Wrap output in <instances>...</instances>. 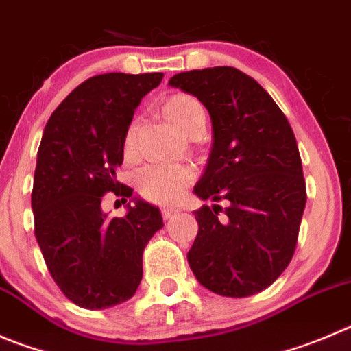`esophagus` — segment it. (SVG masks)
Instances as JSON below:
<instances>
[{"label":"esophagus","instance_id":"1","mask_svg":"<svg viewBox=\"0 0 351 351\" xmlns=\"http://www.w3.org/2000/svg\"><path fill=\"white\" fill-rule=\"evenodd\" d=\"M176 213H178V209H173V208H162V209H160V215H162V218H165V220H169V218H173Z\"/></svg>","mask_w":351,"mask_h":351}]
</instances>
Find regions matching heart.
<instances>
[{
  "mask_svg": "<svg viewBox=\"0 0 351 351\" xmlns=\"http://www.w3.org/2000/svg\"><path fill=\"white\" fill-rule=\"evenodd\" d=\"M160 110L166 119L186 136L201 135L206 126V110L192 95L175 93L162 100ZM138 126L135 121L128 124L123 136V156L128 160L136 157ZM195 180V169L180 165H150L136 173L135 185L138 194L154 204H173Z\"/></svg>",
  "mask_w": 351,
  "mask_h": 351,
  "instance_id": "1",
  "label": "heart"
}]
</instances>
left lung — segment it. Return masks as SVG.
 <instances>
[{
    "label": "left lung",
    "instance_id": "left-lung-1",
    "mask_svg": "<svg viewBox=\"0 0 351 351\" xmlns=\"http://www.w3.org/2000/svg\"><path fill=\"white\" fill-rule=\"evenodd\" d=\"M169 84L197 97L213 121V149L195 194L230 202L195 211L199 232L186 254L192 271L220 296L261 293L293 260L306 204L293 130L274 98L235 67L180 72Z\"/></svg>",
    "mask_w": 351,
    "mask_h": 351
}]
</instances>
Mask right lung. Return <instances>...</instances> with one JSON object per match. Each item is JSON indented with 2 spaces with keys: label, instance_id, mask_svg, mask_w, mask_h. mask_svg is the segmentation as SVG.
Masks as SVG:
<instances>
[{
  "label": "right lung",
  "instance_id": "1",
  "mask_svg": "<svg viewBox=\"0 0 351 351\" xmlns=\"http://www.w3.org/2000/svg\"><path fill=\"white\" fill-rule=\"evenodd\" d=\"M162 72L93 76L74 88L48 119L34 171V235L67 300L110 308L136 293L145 245L165 227L159 209L135 201L123 218L101 211L107 192L126 202L133 189L117 182L123 136L140 100Z\"/></svg>",
  "mask_w": 351,
  "mask_h": 351
}]
</instances>
